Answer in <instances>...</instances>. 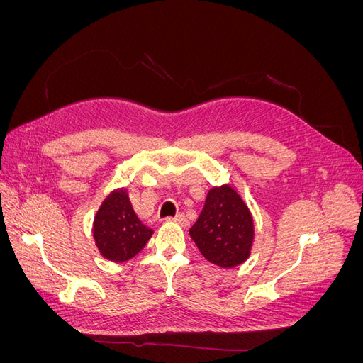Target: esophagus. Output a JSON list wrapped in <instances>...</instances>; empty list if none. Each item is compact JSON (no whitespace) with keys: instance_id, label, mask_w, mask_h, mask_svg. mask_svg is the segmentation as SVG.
<instances>
[{"instance_id":"34e87169","label":"esophagus","mask_w":363,"mask_h":363,"mask_svg":"<svg viewBox=\"0 0 363 363\" xmlns=\"http://www.w3.org/2000/svg\"><path fill=\"white\" fill-rule=\"evenodd\" d=\"M167 221L168 223H177V224H182V225H186V223H188V221H186V216L183 213H179L177 216H168Z\"/></svg>"}]
</instances>
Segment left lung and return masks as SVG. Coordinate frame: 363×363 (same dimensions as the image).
I'll return each mask as SVG.
<instances>
[{"label": "left lung", "instance_id": "left-lung-1", "mask_svg": "<svg viewBox=\"0 0 363 363\" xmlns=\"http://www.w3.org/2000/svg\"><path fill=\"white\" fill-rule=\"evenodd\" d=\"M189 235L208 262L233 268L248 257L255 228L240 196L230 186H221L207 194L203 212Z\"/></svg>", "mask_w": 363, "mask_h": 363}]
</instances>
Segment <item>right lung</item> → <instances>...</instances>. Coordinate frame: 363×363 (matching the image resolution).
Returning a JSON list of instances; mask_svg holds the SVG:
<instances>
[{
	"instance_id": "obj_1",
	"label": "right lung",
	"mask_w": 363,
	"mask_h": 363,
	"mask_svg": "<svg viewBox=\"0 0 363 363\" xmlns=\"http://www.w3.org/2000/svg\"><path fill=\"white\" fill-rule=\"evenodd\" d=\"M151 235L152 230L142 224L128 196L121 191L107 196L96 213L94 238L98 250L108 260L125 262L135 257Z\"/></svg>"
}]
</instances>
